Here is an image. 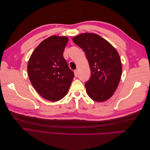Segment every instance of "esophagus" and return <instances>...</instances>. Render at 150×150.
Listing matches in <instances>:
<instances>
[{"mask_svg": "<svg viewBox=\"0 0 150 150\" xmlns=\"http://www.w3.org/2000/svg\"><path fill=\"white\" fill-rule=\"evenodd\" d=\"M74 75H75V76L76 77H77L78 76V70H74Z\"/></svg>", "mask_w": 150, "mask_h": 150, "instance_id": "34e87169", "label": "esophagus"}]
</instances>
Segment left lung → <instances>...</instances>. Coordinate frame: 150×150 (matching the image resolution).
Here are the masks:
<instances>
[{
  "mask_svg": "<svg viewBox=\"0 0 150 150\" xmlns=\"http://www.w3.org/2000/svg\"><path fill=\"white\" fill-rule=\"evenodd\" d=\"M72 40L83 49L89 62L91 75L85 84L88 96L97 102L108 100L115 92L121 79L122 65L118 52L96 34H81Z\"/></svg>",
  "mask_w": 150,
  "mask_h": 150,
  "instance_id": "1",
  "label": "left lung"
}]
</instances>
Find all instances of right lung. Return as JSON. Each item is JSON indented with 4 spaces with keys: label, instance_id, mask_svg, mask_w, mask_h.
I'll use <instances>...</instances> for the list:
<instances>
[{
    "label": "right lung",
    "instance_id": "1",
    "mask_svg": "<svg viewBox=\"0 0 150 150\" xmlns=\"http://www.w3.org/2000/svg\"><path fill=\"white\" fill-rule=\"evenodd\" d=\"M68 41L65 36L52 35L39 44L28 64L31 84L44 99L57 101L64 98L74 78L63 52Z\"/></svg>",
    "mask_w": 150,
    "mask_h": 150
}]
</instances>
